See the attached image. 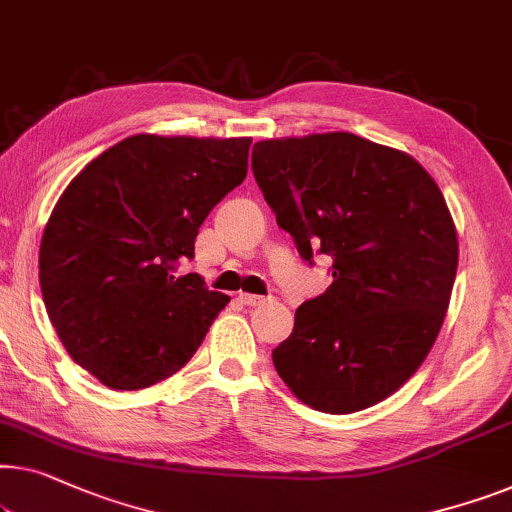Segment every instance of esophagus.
<instances>
[{
  "label": "esophagus",
  "instance_id": "esophagus-1",
  "mask_svg": "<svg viewBox=\"0 0 512 512\" xmlns=\"http://www.w3.org/2000/svg\"><path fill=\"white\" fill-rule=\"evenodd\" d=\"M238 300L242 302L244 307H261L268 302V298H261V295H249V293H240Z\"/></svg>",
  "mask_w": 512,
  "mask_h": 512
}]
</instances>
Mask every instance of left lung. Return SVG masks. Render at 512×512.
<instances>
[{"label":"left lung","instance_id":"1","mask_svg":"<svg viewBox=\"0 0 512 512\" xmlns=\"http://www.w3.org/2000/svg\"><path fill=\"white\" fill-rule=\"evenodd\" d=\"M251 170L298 254L332 258L272 351L293 395L323 413L379 404L436 342L457 272V233L432 175L355 133L261 140Z\"/></svg>","mask_w":512,"mask_h":512}]
</instances>
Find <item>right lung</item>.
I'll list each match as a JSON object with an SVG mask.
<instances>
[{"label":"right lung","instance_id":"obj_1","mask_svg":"<svg viewBox=\"0 0 512 512\" xmlns=\"http://www.w3.org/2000/svg\"><path fill=\"white\" fill-rule=\"evenodd\" d=\"M251 138H124L73 177L39 251L46 311L66 353L113 390L168 379L231 298L207 291L198 228L247 177Z\"/></svg>","mask_w":512,"mask_h":512}]
</instances>
